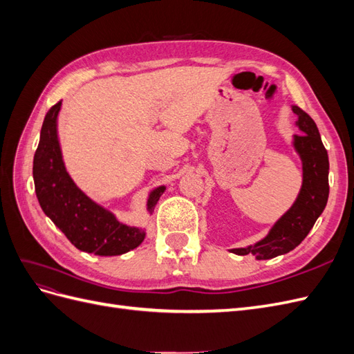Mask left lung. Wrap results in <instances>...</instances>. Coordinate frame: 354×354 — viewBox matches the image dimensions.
<instances>
[{"mask_svg": "<svg viewBox=\"0 0 354 354\" xmlns=\"http://www.w3.org/2000/svg\"><path fill=\"white\" fill-rule=\"evenodd\" d=\"M298 115L297 125L301 134L294 136V147L303 160V186L294 205L277 221L269 234L255 245L232 250L233 254H252L257 260L292 251L304 241L324 212L329 196V160L315 121L298 106H292Z\"/></svg>", "mask_w": 354, "mask_h": 354, "instance_id": "1", "label": "left lung"}]
</instances>
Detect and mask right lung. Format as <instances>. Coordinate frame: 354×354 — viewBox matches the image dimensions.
Here are the masks:
<instances>
[{
    "label": "right lung",
    "mask_w": 354,
    "mask_h": 354,
    "mask_svg": "<svg viewBox=\"0 0 354 354\" xmlns=\"http://www.w3.org/2000/svg\"><path fill=\"white\" fill-rule=\"evenodd\" d=\"M60 106L57 102L47 112L34 156L35 194L42 211L81 251L121 255L137 248L146 236L145 230L118 221L112 212L82 194L66 173L57 138ZM164 190L165 186H159L149 195V212Z\"/></svg>",
    "instance_id": "1"
}]
</instances>
